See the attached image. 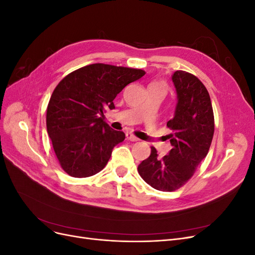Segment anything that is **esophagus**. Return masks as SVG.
<instances>
[{
  "instance_id": "1",
  "label": "esophagus",
  "mask_w": 255,
  "mask_h": 255,
  "mask_svg": "<svg viewBox=\"0 0 255 255\" xmlns=\"http://www.w3.org/2000/svg\"><path fill=\"white\" fill-rule=\"evenodd\" d=\"M127 138L130 141H138L139 139L136 136H134L132 133H127Z\"/></svg>"
}]
</instances>
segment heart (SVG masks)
<instances>
[{
    "label": "heart",
    "mask_w": 255,
    "mask_h": 255,
    "mask_svg": "<svg viewBox=\"0 0 255 255\" xmlns=\"http://www.w3.org/2000/svg\"><path fill=\"white\" fill-rule=\"evenodd\" d=\"M152 85H161V86H164V87H165V85H164V84H161V83H156V84H152Z\"/></svg>",
    "instance_id": "heart-1"
}]
</instances>
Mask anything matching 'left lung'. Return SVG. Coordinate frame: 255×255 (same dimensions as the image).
Here are the masks:
<instances>
[{"instance_id": "left-lung-1", "label": "left lung", "mask_w": 255, "mask_h": 255, "mask_svg": "<svg viewBox=\"0 0 255 255\" xmlns=\"http://www.w3.org/2000/svg\"><path fill=\"white\" fill-rule=\"evenodd\" d=\"M177 95L174 117L167 122L172 148L159 157L151 146L150 156L138 166V173L150 186L173 191L186 184L207 155L213 140L215 122L210 95L194 74L177 70L172 75Z\"/></svg>"}]
</instances>
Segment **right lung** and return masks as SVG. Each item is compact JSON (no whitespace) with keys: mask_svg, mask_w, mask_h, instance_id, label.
<instances>
[{"mask_svg":"<svg viewBox=\"0 0 255 255\" xmlns=\"http://www.w3.org/2000/svg\"><path fill=\"white\" fill-rule=\"evenodd\" d=\"M144 74L141 69L92 64L58 83L48 104L47 129L65 172L87 177L106 166L126 135L104 121L105 110L115 109L119 92Z\"/></svg>","mask_w":255,"mask_h":255,"instance_id":"1","label":"right lung"}]
</instances>
